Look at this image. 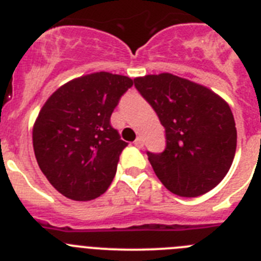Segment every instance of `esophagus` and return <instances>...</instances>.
Returning a JSON list of instances; mask_svg holds the SVG:
<instances>
[{"label": "esophagus", "mask_w": 261, "mask_h": 261, "mask_svg": "<svg viewBox=\"0 0 261 261\" xmlns=\"http://www.w3.org/2000/svg\"><path fill=\"white\" fill-rule=\"evenodd\" d=\"M135 146H137L138 149H142V147H144V138H142V137H137V138H136Z\"/></svg>", "instance_id": "1"}]
</instances>
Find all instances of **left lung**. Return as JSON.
<instances>
[{
  "mask_svg": "<svg viewBox=\"0 0 261 261\" xmlns=\"http://www.w3.org/2000/svg\"><path fill=\"white\" fill-rule=\"evenodd\" d=\"M135 86L165 126V150L147 151L159 180L181 197L213 190L229 172L237 150L229 105L208 87L170 73L138 77Z\"/></svg>",
  "mask_w": 261,
  "mask_h": 261,
  "instance_id": "1",
  "label": "left lung"
}]
</instances>
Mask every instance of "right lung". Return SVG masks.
<instances>
[{
  "instance_id": "obj_1",
  "label": "right lung",
  "mask_w": 261,
  "mask_h": 261,
  "mask_svg": "<svg viewBox=\"0 0 261 261\" xmlns=\"http://www.w3.org/2000/svg\"><path fill=\"white\" fill-rule=\"evenodd\" d=\"M125 75L99 71L75 78L48 98L32 130L36 161L61 195L89 201L108 190L126 142L111 125Z\"/></svg>"
}]
</instances>
